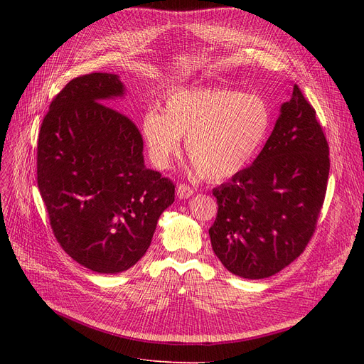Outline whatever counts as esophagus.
Returning <instances> with one entry per match:
<instances>
[{"label": "esophagus", "instance_id": "1", "mask_svg": "<svg viewBox=\"0 0 364 364\" xmlns=\"http://www.w3.org/2000/svg\"><path fill=\"white\" fill-rule=\"evenodd\" d=\"M193 195V188L188 187L186 184H180L177 186V198L180 199H187Z\"/></svg>", "mask_w": 364, "mask_h": 364}]
</instances>
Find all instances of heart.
<instances>
[{
  "instance_id": "1",
  "label": "heart",
  "mask_w": 364,
  "mask_h": 364,
  "mask_svg": "<svg viewBox=\"0 0 364 364\" xmlns=\"http://www.w3.org/2000/svg\"><path fill=\"white\" fill-rule=\"evenodd\" d=\"M272 127V112L257 94L227 88L178 90L169 94L164 113L147 110L141 136L151 164L165 169L181 151L200 176L223 181L252 161Z\"/></svg>"
}]
</instances>
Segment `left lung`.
<instances>
[{
    "label": "left lung",
    "instance_id": "8db88e82",
    "mask_svg": "<svg viewBox=\"0 0 364 364\" xmlns=\"http://www.w3.org/2000/svg\"><path fill=\"white\" fill-rule=\"evenodd\" d=\"M329 146L298 85L251 166L213 190L215 255L243 279L270 277L307 246L326 195Z\"/></svg>",
    "mask_w": 364,
    "mask_h": 364
}]
</instances>
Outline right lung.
<instances>
[{"label": "right lung", "mask_w": 364, "mask_h": 364, "mask_svg": "<svg viewBox=\"0 0 364 364\" xmlns=\"http://www.w3.org/2000/svg\"><path fill=\"white\" fill-rule=\"evenodd\" d=\"M114 73L72 80L50 105L38 139V188L53 233L76 262L118 274L149 250L174 184L144 165L141 134L107 105L124 97Z\"/></svg>", "instance_id": "obj_1"}]
</instances>
